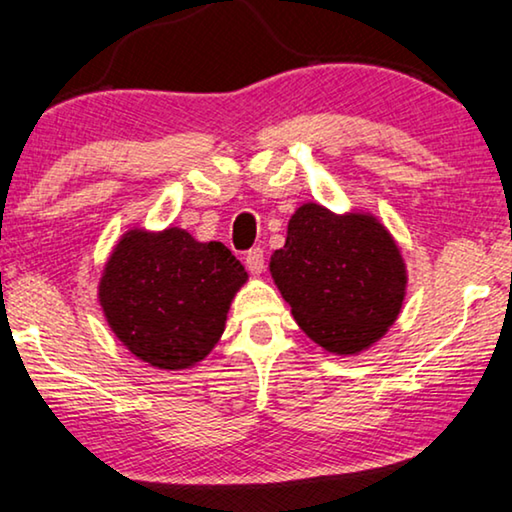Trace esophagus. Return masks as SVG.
<instances>
[{
  "label": "esophagus",
  "instance_id": "1",
  "mask_svg": "<svg viewBox=\"0 0 512 512\" xmlns=\"http://www.w3.org/2000/svg\"><path fill=\"white\" fill-rule=\"evenodd\" d=\"M244 265L251 274H261L265 268V258H263V249H249L244 254Z\"/></svg>",
  "mask_w": 512,
  "mask_h": 512
}]
</instances>
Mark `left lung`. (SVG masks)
<instances>
[{"label":"left lung","mask_w":512,"mask_h":512,"mask_svg":"<svg viewBox=\"0 0 512 512\" xmlns=\"http://www.w3.org/2000/svg\"><path fill=\"white\" fill-rule=\"evenodd\" d=\"M270 274L305 335L325 351L355 355L388 332L406 295L397 242L367 212L300 205Z\"/></svg>","instance_id":"obj_1"}]
</instances>
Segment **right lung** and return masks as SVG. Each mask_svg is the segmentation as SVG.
I'll return each mask as SVG.
<instances>
[{"label":"right lung","mask_w":512,"mask_h":512,"mask_svg":"<svg viewBox=\"0 0 512 512\" xmlns=\"http://www.w3.org/2000/svg\"><path fill=\"white\" fill-rule=\"evenodd\" d=\"M247 277L221 242H198L182 228H131L103 268L99 305L136 358L159 369H189L224 335Z\"/></svg>","instance_id":"obj_1"}]
</instances>
